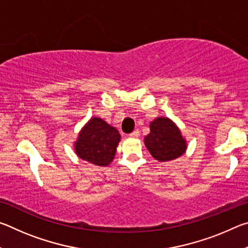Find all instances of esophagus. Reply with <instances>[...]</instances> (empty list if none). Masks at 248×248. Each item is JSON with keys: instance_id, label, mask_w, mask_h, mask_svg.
<instances>
[{"instance_id": "esophagus-1", "label": "esophagus", "mask_w": 248, "mask_h": 248, "mask_svg": "<svg viewBox=\"0 0 248 248\" xmlns=\"http://www.w3.org/2000/svg\"><path fill=\"white\" fill-rule=\"evenodd\" d=\"M129 136L131 137V138H138V137L140 136V131H139V130L137 129V130H134V131H132L131 133H130Z\"/></svg>"}]
</instances>
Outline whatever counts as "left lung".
I'll list each match as a JSON object with an SVG mask.
<instances>
[{"instance_id": "left-lung-1", "label": "left lung", "mask_w": 248, "mask_h": 248, "mask_svg": "<svg viewBox=\"0 0 248 248\" xmlns=\"http://www.w3.org/2000/svg\"><path fill=\"white\" fill-rule=\"evenodd\" d=\"M151 132L144 138L145 146L159 162L171 161L186 151V141L178 128L169 118H156L150 124Z\"/></svg>"}]
</instances>
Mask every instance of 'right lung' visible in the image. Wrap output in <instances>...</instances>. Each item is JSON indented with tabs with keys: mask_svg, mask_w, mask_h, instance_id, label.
Returning <instances> with one entry per match:
<instances>
[{
	"mask_svg": "<svg viewBox=\"0 0 248 248\" xmlns=\"http://www.w3.org/2000/svg\"><path fill=\"white\" fill-rule=\"evenodd\" d=\"M119 141L118 130L102 119L92 118L78 134L75 152L84 161L107 166L115 156Z\"/></svg>",
	"mask_w": 248,
	"mask_h": 248,
	"instance_id": "right-lung-1",
	"label": "right lung"
}]
</instances>
